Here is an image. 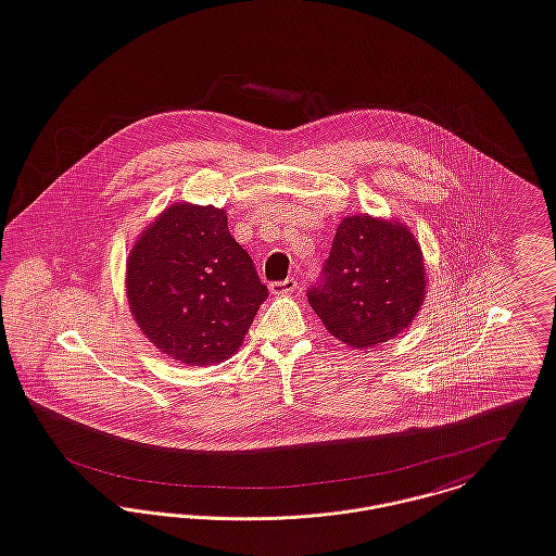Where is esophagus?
Segmentation results:
<instances>
[{
	"mask_svg": "<svg viewBox=\"0 0 556 556\" xmlns=\"http://www.w3.org/2000/svg\"><path fill=\"white\" fill-rule=\"evenodd\" d=\"M269 291H271L274 295H289V293L298 291V280L287 278V280H282V282H271V285H269Z\"/></svg>",
	"mask_w": 556,
	"mask_h": 556,
	"instance_id": "1",
	"label": "esophagus"
}]
</instances>
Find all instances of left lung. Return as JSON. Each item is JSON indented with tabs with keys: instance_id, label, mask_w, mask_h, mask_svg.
Masks as SVG:
<instances>
[{
	"instance_id": "obj_1",
	"label": "left lung",
	"mask_w": 556,
	"mask_h": 556,
	"mask_svg": "<svg viewBox=\"0 0 556 556\" xmlns=\"http://www.w3.org/2000/svg\"><path fill=\"white\" fill-rule=\"evenodd\" d=\"M425 295L427 269L409 227L356 214L338 225L323 280L307 302L336 340L365 351L407 329Z\"/></svg>"
}]
</instances>
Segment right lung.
<instances>
[{"label": "right lung", "mask_w": 556, "mask_h": 556, "mask_svg": "<svg viewBox=\"0 0 556 556\" xmlns=\"http://www.w3.org/2000/svg\"><path fill=\"white\" fill-rule=\"evenodd\" d=\"M127 303L142 333L182 365H214L240 351L267 287L231 238L227 212L167 205L127 256Z\"/></svg>", "instance_id": "right-lung-1"}]
</instances>
